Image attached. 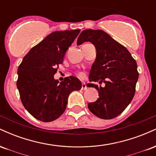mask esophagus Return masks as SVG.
I'll use <instances>...</instances> for the list:
<instances>
[{
	"label": "esophagus",
	"instance_id": "1",
	"mask_svg": "<svg viewBox=\"0 0 156 156\" xmlns=\"http://www.w3.org/2000/svg\"><path fill=\"white\" fill-rule=\"evenodd\" d=\"M87 89V85H86V83H82V87H81V89L82 90H85V89Z\"/></svg>",
	"mask_w": 156,
	"mask_h": 156
}]
</instances>
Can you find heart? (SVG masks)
<instances>
[{"mask_svg": "<svg viewBox=\"0 0 156 156\" xmlns=\"http://www.w3.org/2000/svg\"><path fill=\"white\" fill-rule=\"evenodd\" d=\"M78 76H79V77H80V78H82V77L83 76V73H81V72L78 73Z\"/></svg>", "mask_w": 156, "mask_h": 156, "instance_id": "1", "label": "heart"}]
</instances>
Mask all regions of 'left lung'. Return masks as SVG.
I'll use <instances>...</instances> for the list:
<instances>
[{"label":"left lung","instance_id":"obj_1","mask_svg":"<svg viewBox=\"0 0 156 156\" xmlns=\"http://www.w3.org/2000/svg\"><path fill=\"white\" fill-rule=\"evenodd\" d=\"M90 42L96 48V59L89 73L90 81L105 83V87L88 83L99 93L88 108L93 114L104 119L115 118L127 108L136 92L139 78L137 64L127 48L102 30H84L77 44Z\"/></svg>","mask_w":156,"mask_h":156}]
</instances>
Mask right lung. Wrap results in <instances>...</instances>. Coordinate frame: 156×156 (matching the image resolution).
<instances>
[{
	"instance_id": "add662e5",
	"label": "right lung",
	"mask_w": 156,
	"mask_h": 156,
	"mask_svg": "<svg viewBox=\"0 0 156 156\" xmlns=\"http://www.w3.org/2000/svg\"><path fill=\"white\" fill-rule=\"evenodd\" d=\"M80 30L54 31L30 50L17 69V87L25 108L36 119L52 122L65 111L69 94L81 89L74 76L54 79L58 65Z\"/></svg>"
}]
</instances>
